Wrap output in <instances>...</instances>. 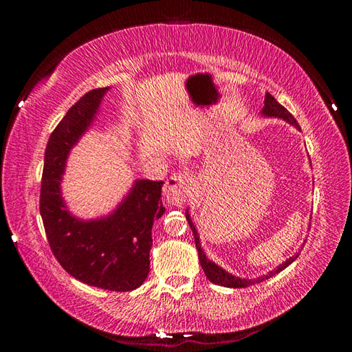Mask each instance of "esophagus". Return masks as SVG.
I'll list each match as a JSON object with an SVG mask.
<instances>
[{
	"mask_svg": "<svg viewBox=\"0 0 352 352\" xmlns=\"http://www.w3.org/2000/svg\"><path fill=\"white\" fill-rule=\"evenodd\" d=\"M194 178L188 172L183 174L172 175L164 184V194L169 204L172 205H183L184 201L189 199L190 192H192Z\"/></svg>",
	"mask_w": 352,
	"mask_h": 352,
	"instance_id": "obj_1",
	"label": "esophagus"
}]
</instances>
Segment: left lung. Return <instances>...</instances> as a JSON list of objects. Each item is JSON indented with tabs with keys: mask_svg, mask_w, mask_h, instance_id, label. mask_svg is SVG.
<instances>
[{
	"mask_svg": "<svg viewBox=\"0 0 352 352\" xmlns=\"http://www.w3.org/2000/svg\"><path fill=\"white\" fill-rule=\"evenodd\" d=\"M262 113L267 116H275V118H281L284 119V121L290 122L292 126H295L296 129H300V126H298L296 119L292 116V113L285 109V107H283L281 104L278 102V100L272 96L270 93L265 94V100H264V109H262ZM186 220L190 226V230H192V234H194V242H195V247H197V252H199V259H200V265L201 269H204L206 278L210 279L211 283L214 284H219V285H223V287H233V289H239V287H248V285H253L256 283H262L264 279H269L270 276L276 275V273H279L281 270H284L285 267H289L292 262H294L296 258H298V253L295 256H292V258H289L285 262H283L281 265L276 267L275 270L270 272L269 275L265 276H261L258 279H242V278H237V276H233L230 275L228 272H225L223 269H220V267L217 264H214V262H211L210 259L206 258V254L204 253V250H201V245H200V241H199V234H197V230H195V226L192 225V220H190L189 214H186Z\"/></svg>",
	"mask_w": 352,
	"mask_h": 352,
	"instance_id": "8db88e82",
	"label": "left lung"
}]
</instances>
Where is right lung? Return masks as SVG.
I'll return each instance as SVG.
<instances>
[{"label": "right lung", "instance_id": "1", "mask_svg": "<svg viewBox=\"0 0 352 352\" xmlns=\"http://www.w3.org/2000/svg\"><path fill=\"white\" fill-rule=\"evenodd\" d=\"M109 88H96L77 100L51 133L45 152L40 214L51 252L71 276L93 287L129 292L151 270L153 220L163 216V182L138 180L111 216L83 222L63 205L60 180L69 148L90 126Z\"/></svg>", "mask_w": 352, "mask_h": 352}]
</instances>
